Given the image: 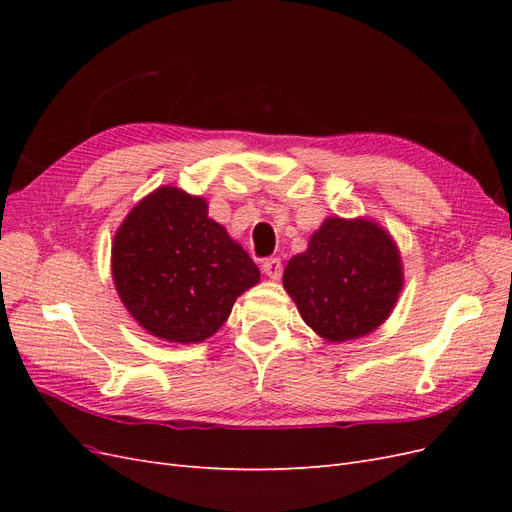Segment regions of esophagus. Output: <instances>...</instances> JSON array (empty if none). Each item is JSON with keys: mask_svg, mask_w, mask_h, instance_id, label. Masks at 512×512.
Instances as JSON below:
<instances>
[{"mask_svg": "<svg viewBox=\"0 0 512 512\" xmlns=\"http://www.w3.org/2000/svg\"><path fill=\"white\" fill-rule=\"evenodd\" d=\"M260 269H262V273H265L267 277H271V280H280L282 271H284V265H282L280 258H267V260H262Z\"/></svg>", "mask_w": 512, "mask_h": 512, "instance_id": "obj_1", "label": "esophagus"}]
</instances>
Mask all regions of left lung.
Listing matches in <instances>:
<instances>
[{"instance_id": "obj_1", "label": "left lung", "mask_w": 512, "mask_h": 512, "mask_svg": "<svg viewBox=\"0 0 512 512\" xmlns=\"http://www.w3.org/2000/svg\"><path fill=\"white\" fill-rule=\"evenodd\" d=\"M401 286L397 245L369 220L329 218L284 271V288L299 314L329 342H348L380 327Z\"/></svg>"}]
</instances>
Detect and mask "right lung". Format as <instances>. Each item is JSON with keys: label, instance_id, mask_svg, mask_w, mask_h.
<instances>
[{"label": "right lung", "instance_id": "add662e5", "mask_svg": "<svg viewBox=\"0 0 512 512\" xmlns=\"http://www.w3.org/2000/svg\"><path fill=\"white\" fill-rule=\"evenodd\" d=\"M113 280L143 329L166 342L196 344L222 327L260 271L209 218L203 198L164 185L117 230Z\"/></svg>", "mask_w": 512, "mask_h": 512}]
</instances>
